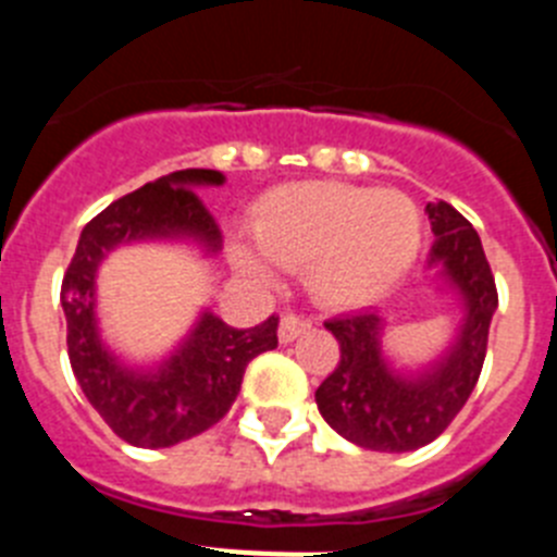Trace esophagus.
Instances as JSON below:
<instances>
[{"mask_svg":"<svg viewBox=\"0 0 557 557\" xmlns=\"http://www.w3.org/2000/svg\"><path fill=\"white\" fill-rule=\"evenodd\" d=\"M309 326H312L309 318H304V314L298 312H287L282 318V323H278V339H282V343H293V339L298 337V334L307 332Z\"/></svg>","mask_w":557,"mask_h":557,"instance_id":"1","label":"esophagus"}]
</instances>
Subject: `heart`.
Returning a JSON list of instances; mask_svg holds the SVG:
<instances>
[{
  "label": "heart",
  "mask_w": 557,
  "mask_h": 557,
  "mask_svg": "<svg viewBox=\"0 0 557 557\" xmlns=\"http://www.w3.org/2000/svg\"><path fill=\"white\" fill-rule=\"evenodd\" d=\"M250 234L263 253L231 245L239 273L264 284L273 278L269 258L289 270L304 268L314 301L354 309L405 278L421 248V214L401 191L312 181L262 195L250 214Z\"/></svg>",
  "instance_id": "obj_1"
}]
</instances>
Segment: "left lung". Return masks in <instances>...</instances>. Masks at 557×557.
I'll return each instance as SVG.
<instances>
[{
	"mask_svg": "<svg viewBox=\"0 0 557 557\" xmlns=\"http://www.w3.org/2000/svg\"><path fill=\"white\" fill-rule=\"evenodd\" d=\"M426 211L437 236L430 264L444 270L466 304V323L449 354L432 371L407 379L382 359V321L373 312L323 323L337 337L339 359L314 391V401L326 424L362 449L412 451L432 444L466 407L488 351L499 295L480 236L446 200L426 203Z\"/></svg>",
	"mask_w": 557,
	"mask_h": 557,
	"instance_id": "left-lung-1",
	"label": "left lung"
}]
</instances>
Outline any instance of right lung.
Masks as SVG:
<instances>
[{"label":"right lung","instance_id":"add662e5","mask_svg":"<svg viewBox=\"0 0 557 557\" xmlns=\"http://www.w3.org/2000/svg\"><path fill=\"white\" fill-rule=\"evenodd\" d=\"M200 184H223L218 170H178L113 200L83 228L61 284L69 362L86 398L122 441L164 449L214 426L234 405L245 368L278 346V318L234 329L206 312L184 346L159 371L136 373L102 348L95 321V273L120 243L145 236H191L214 253L223 231L203 200Z\"/></svg>","mask_w":557,"mask_h":557}]
</instances>
